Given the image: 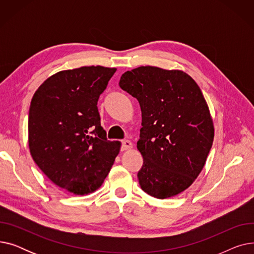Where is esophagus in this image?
<instances>
[{
  "label": "esophagus",
  "instance_id": "1",
  "mask_svg": "<svg viewBox=\"0 0 254 254\" xmlns=\"http://www.w3.org/2000/svg\"><path fill=\"white\" fill-rule=\"evenodd\" d=\"M130 148H132V143L129 140H124L122 143V150L125 151V150H128Z\"/></svg>",
  "mask_w": 254,
  "mask_h": 254
}]
</instances>
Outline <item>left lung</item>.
I'll return each mask as SVG.
<instances>
[{
  "label": "left lung",
  "instance_id": "8db88e82",
  "mask_svg": "<svg viewBox=\"0 0 254 254\" xmlns=\"http://www.w3.org/2000/svg\"><path fill=\"white\" fill-rule=\"evenodd\" d=\"M119 86L138 100L142 111L141 189L162 199L184 191L203 170L214 139L202 90L183 71L151 65L127 71Z\"/></svg>",
  "mask_w": 254,
  "mask_h": 254
}]
</instances>
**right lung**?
Listing matches in <instances>:
<instances>
[{
    "instance_id": "obj_1",
    "label": "right lung",
    "mask_w": 254,
    "mask_h": 254,
    "mask_svg": "<svg viewBox=\"0 0 254 254\" xmlns=\"http://www.w3.org/2000/svg\"><path fill=\"white\" fill-rule=\"evenodd\" d=\"M115 68L81 66L50 76L34 93L29 147L37 166L74 194L97 190L120 150L101 127L98 100Z\"/></svg>"
}]
</instances>
